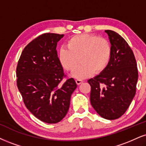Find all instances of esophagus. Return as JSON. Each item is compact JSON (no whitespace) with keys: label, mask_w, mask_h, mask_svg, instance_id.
Wrapping results in <instances>:
<instances>
[{"label":"esophagus","mask_w":146,"mask_h":146,"mask_svg":"<svg viewBox=\"0 0 146 146\" xmlns=\"http://www.w3.org/2000/svg\"><path fill=\"white\" fill-rule=\"evenodd\" d=\"M82 82H83V80H81V79H76V82L77 84H80Z\"/></svg>","instance_id":"1"}]
</instances>
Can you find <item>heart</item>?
Returning <instances> with one entry per match:
<instances>
[{"mask_svg": "<svg viewBox=\"0 0 146 146\" xmlns=\"http://www.w3.org/2000/svg\"><path fill=\"white\" fill-rule=\"evenodd\" d=\"M67 48H60L59 62L68 71L74 70L72 75L77 78H84L95 72L101 73L106 69L111 57L110 43L104 38L96 35L81 34L71 37L66 43Z\"/></svg>", "mask_w": 146, "mask_h": 146, "instance_id": "1", "label": "heart"}]
</instances>
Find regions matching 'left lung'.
<instances>
[{
	"label": "left lung",
	"mask_w": 146,
	"mask_h": 146,
	"mask_svg": "<svg viewBox=\"0 0 146 146\" xmlns=\"http://www.w3.org/2000/svg\"><path fill=\"white\" fill-rule=\"evenodd\" d=\"M105 32L111 45V60L104 71L88 80L90 102L102 118L114 120L125 114L135 97L138 71L133 52L127 41L112 30Z\"/></svg>",
	"instance_id": "obj_1"
}]
</instances>
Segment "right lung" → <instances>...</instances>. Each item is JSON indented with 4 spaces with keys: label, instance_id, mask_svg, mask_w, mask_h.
<instances>
[{
    "label": "right lung",
    "instance_id": "obj_1",
    "mask_svg": "<svg viewBox=\"0 0 146 146\" xmlns=\"http://www.w3.org/2000/svg\"><path fill=\"white\" fill-rule=\"evenodd\" d=\"M63 36L44 33L35 38L23 48L16 68L17 86L25 106L48 124L64 118L77 87L74 78L64 74L57 57V44Z\"/></svg>",
    "mask_w": 146,
    "mask_h": 146
}]
</instances>
